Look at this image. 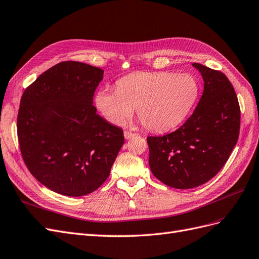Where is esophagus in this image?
Returning <instances> with one entry per match:
<instances>
[{
	"label": "esophagus",
	"instance_id": "obj_1",
	"mask_svg": "<svg viewBox=\"0 0 259 259\" xmlns=\"http://www.w3.org/2000/svg\"><path fill=\"white\" fill-rule=\"evenodd\" d=\"M135 135H136L135 133H132V132H128V131H125L124 132V137L126 138V139H131V138L134 137Z\"/></svg>",
	"mask_w": 259,
	"mask_h": 259
}]
</instances>
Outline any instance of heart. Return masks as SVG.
I'll list each match as a JSON object with an SVG mask.
<instances>
[{"mask_svg": "<svg viewBox=\"0 0 259 259\" xmlns=\"http://www.w3.org/2000/svg\"><path fill=\"white\" fill-rule=\"evenodd\" d=\"M198 84L187 73L136 72L122 77L116 88L100 90L96 106L113 125L127 121L136 108L143 126L162 133L176 127L198 97Z\"/></svg>", "mask_w": 259, "mask_h": 259, "instance_id": "1", "label": "heart"}]
</instances>
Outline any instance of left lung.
<instances>
[{
    "label": "left lung",
    "mask_w": 259,
    "mask_h": 259,
    "mask_svg": "<svg viewBox=\"0 0 259 259\" xmlns=\"http://www.w3.org/2000/svg\"><path fill=\"white\" fill-rule=\"evenodd\" d=\"M204 91L188 120L163 136H149V165L160 182L176 189L207 183L228 161L237 145L241 111L231 82L222 71L192 65Z\"/></svg>",
    "instance_id": "left-lung-1"
}]
</instances>
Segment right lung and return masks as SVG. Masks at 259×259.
<instances>
[{"mask_svg": "<svg viewBox=\"0 0 259 259\" xmlns=\"http://www.w3.org/2000/svg\"><path fill=\"white\" fill-rule=\"evenodd\" d=\"M104 70L62 61L23 92L17 136L29 171L49 189L89 194L105 183L124 144L123 130L96 113L93 97Z\"/></svg>", "mask_w": 259, "mask_h": 259, "instance_id": "add662e5", "label": "right lung"}]
</instances>
